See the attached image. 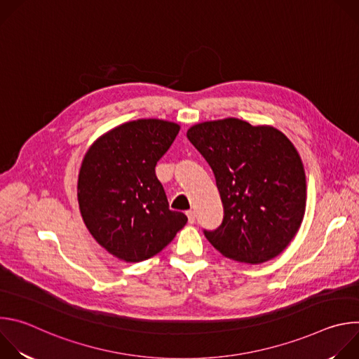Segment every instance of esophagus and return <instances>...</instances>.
<instances>
[{"instance_id":"34e87169","label":"esophagus","mask_w":359,"mask_h":359,"mask_svg":"<svg viewBox=\"0 0 359 359\" xmlns=\"http://www.w3.org/2000/svg\"><path fill=\"white\" fill-rule=\"evenodd\" d=\"M186 215H187L189 223H190V224H193V223L196 222V213H194L193 210H187V212H186Z\"/></svg>"}]
</instances>
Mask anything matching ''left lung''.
<instances>
[{
    "mask_svg": "<svg viewBox=\"0 0 359 359\" xmlns=\"http://www.w3.org/2000/svg\"><path fill=\"white\" fill-rule=\"evenodd\" d=\"M212 168L224 216L204 236L224 257L269 262L290 244L305 212V172L297 149L273 126L227 118L187 130Z\"/></svg>",
    "mask_w": 359,
    "mask_h": 359,
    "instance_id": "1",
    "label": "left lung"
}]
</instances>
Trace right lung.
I'll return each instance as SVG.
<instances>
[{
	"mask_svg": "<svg viewBox=\"0 0 359 359\" xmlns=\"http://www.w3.org/2000/svg\"><path fill=\"white\" fill-rule=\"evenodd\" d=\"M180 126L137 119L102 135L86 151L78 177L79 210L93 238L126 263L162 251L187 223L169 209L156 163Z\"/></svg>",
	"mask_w": 359,
	"mask_h": 359,
	"instance_id": "obj_1",
	"label": "right lung"
}]
</instances>
